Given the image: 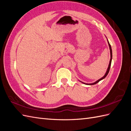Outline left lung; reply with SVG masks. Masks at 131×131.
Returning a JSON list of instances; mask_svg holds the SVG:
<instances>
[{"mask_svg":"<svg viewBox=\"0 0 131 131\" xmlns=\"http://www.w3.org/2000/svg\"><path fill=\"white\" fill-rule=\"evenodd\" d=\"M108 45H109V49H110V62H109V66H108V69H107L106 70V72L105 73V74L104 75V76L103 77H102V78H101L100 79H99L98 80H97V81H96L94 83H92V84H85V83L84 82H82L84 83V84H86V85H94V84H96L97 83H98V82H100L101 80H103V79H104L106 76L107 75H108V74L109 73V70H110V66H111V63H112V47H111V46L110 45V43L108 40Z\"/></svg>","mask_w":131,"mask_h":131,"instance_id":"left-lung-1","label":"left lung"}]
</instances>
